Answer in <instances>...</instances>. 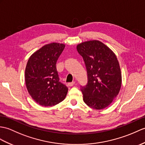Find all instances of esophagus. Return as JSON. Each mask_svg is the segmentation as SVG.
<instances>
[{"mask_svg": "<svg viewBox=\"0 0 145 145\" xmlns=\"http://www.w3.org/2000/svg\"><path fill=\"white\" fill-rule=\"evenodd\" d=\"M75 82H72L69 83H68V86H72L74 85V84H75Z\"/></svg>", "mask_w": 145, "mask_h": 145, "instance_id": "34e87169", "label": "esophagus"}]
</instances>
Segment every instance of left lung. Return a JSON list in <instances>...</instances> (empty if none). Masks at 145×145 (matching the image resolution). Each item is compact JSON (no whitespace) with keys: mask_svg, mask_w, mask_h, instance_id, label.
I'll return each mask as SVG.
<instances>
[{"mask_svg":"<svg viewBox=\"0 0 145 145\" xmlns=\"http://www.w3.org/2000/svg\"><path fill=\"white\" fill-rule=\"evenodd\" d=\"M77 51L85 62L88 83L81 86L83 101L94 109L106 108L120 91L122 75L114 52L102 42L92 40L78 44Z\"/></svg>","mask_w":145,"mask_h":145,"instance_id":"8db88e82","label":"left lung"}]
</instances>
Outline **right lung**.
<instances>
[{
	"label": "right lung",
	"instance_id": "add662e5",
	"mask_svg": "<svg viewBox=\"0 0 145 145\" xmlns=\"http://www.w3.org/2000/svg\"><path fill=\"white\" fill-rule=\"evenodd\" d=\"M65 44L44 45L30 56L25 69L26 88L32 98L42 106H52L65 98L68 88L59 82L56 63Z\"/></svg>",
	"mask_w": 145,
	"mask_h": 145
}]
</instances>
